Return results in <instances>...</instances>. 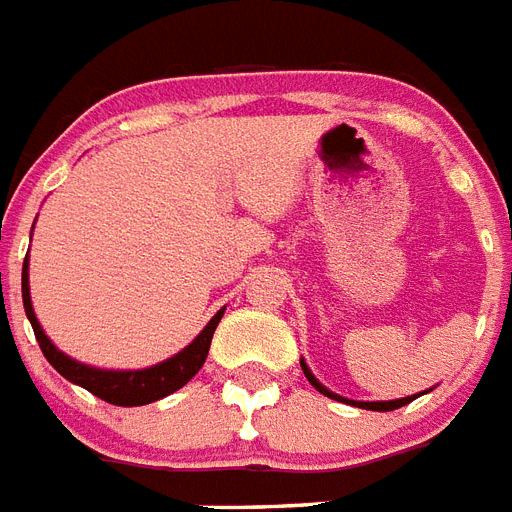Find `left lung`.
Instances as JSON below:
<instances>
[{"label":"left lung","instance_id":"8db88e82","mask_svg":"<svg viewBox=\"0 0 512 512\" xmlns=\"http://www.w3.org/2000/svg\"><path fill=\"white\" fill-rule=\"evenodd\" d=\"M301 370H304L306 380H309V383H312V386H314V388H317V391H320V394L330 396V399H335V402L357 404V407H362V410H375V412H388V410H399V407H404V404H410V402H412V399H415V396H404V399H396V402H351V399H343V396L333 394V391H327V388H325V386H322L320 380L314 378L312 372H309V367H306V365H304V359H301Z\"/></svg>","mask_w":512,"mask_h":512}]
</instances>
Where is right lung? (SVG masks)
I'll return each mask as SVG.
<instances>
[{
	"instance_id": "right-lung-1",
	"label": "right lung",
	"mask_w": 512,
	"mask_h": 512,
	"mask_svg": "<svg viewBox=\"0 0 512 512\" xmlns=\"http://www.w3.org/2000/svg\"><path fill=\"white\" fill-rule=\"evenodd\" d=\"M23 306H26L28 320L34 327V335L39 346H42V354L47 357V362L55 367L63 378H68L76 386L87 388L89 394L100 396L102 402L118 404V407H140V404L158 402L163 396L174 394L177 388H182L187 380L195 375V372L203 367L208 357V349H211V338H214V330L222 320V312H216V317L203 327V333L195 338V341L187 346L185 351H179L177 357L166 359L161 365L147 367V370H132V372H116V370H94V367L81 365V362H73L71 357H65L63 351H57L52 346L47 335H44L42 325L36 322V314L31 309V293H28V256L23 261Z\"/></svg>"
}]
</instances>
